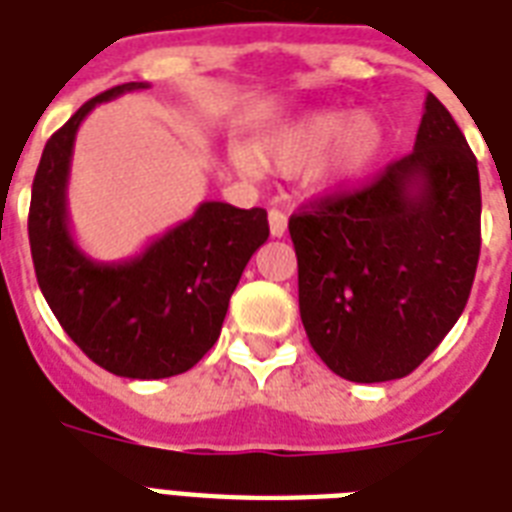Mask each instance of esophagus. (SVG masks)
Masks as SVG:
<instances>
[{
    "label": "esophagus",
    "mask_w": 512,
    "mask_h": 512,
    "mask_svg": "<svg viewBox=\"0 0 512 512\" xmlns=\"http://www.w3.org/2000/svg\"><path fill=\"white\" fill-rule=\"evenodd\" d=\"M268 225H271V236L281 239V236L287 233V215H284L281 209H271V212H268Z\"/></svg>",
    "instance_id": "obj_1"
}]
</instances>
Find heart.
Segmentation results:
<instances>
[{"mask_svg": "<svg viewBox=\"0 0 512 512\" xmlns=\"http://www.w3.org/2000/svg\"><path fill=\"white\" fill-rule=\"evenodd\" d=\"M385 143V124L374 114L353 116L342 108H324L297 116L268 138L257 140L249 154L239 151L236 164L249 175L257 167L292 175L319 159L321 183L348 185L380 162Z\"/></svg>", "mask_w": 512, "mask_h": 512, "instance_id": "heart-1", "label": "heart"}]
</instances>
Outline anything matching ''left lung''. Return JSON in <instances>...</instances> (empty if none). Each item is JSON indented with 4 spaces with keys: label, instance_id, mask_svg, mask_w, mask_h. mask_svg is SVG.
<instances>
[{
    "label": "left lung",
    "instance_id": "8db88e82",
    "mask_svg": "<svg viewBox=\"0 0 512 512\" xmlns=\"http://www.w3.org/2000/svg\"><path fill=\"white\" fill-rule=\"evenodd\" d=\"M300 319L350 382L414 372L465 311L481 252V183L468 140L428 92L414 151L372 185L289 217Z\"/></svg>",
    "mask_w": 512,
    "mask_h": 512
}]
</instances>
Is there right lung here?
I'll list each match as a JSON object with an SVG mask.
<instances>
[{"instance_id": "right-lung-1", "label": "right lung", "mask_w": 512, "mask_h": 512, "mask_svg": "<svg viewBox=\"0 0 512 512\" xmlns=\"http://www.w3.org/2000/svg\"><path fill=\"white\" fill-rule=\"evenodd\" d=\"M127 82L87 100L42 151L31 188L28 241L44 300L66 335L106 372L162 380L188 372L220 337L228 300L249 257L268 239V212L204 201L140 255L92 260L68 225L66 188L79 124Z\"/></svg>"}]
</instances>
